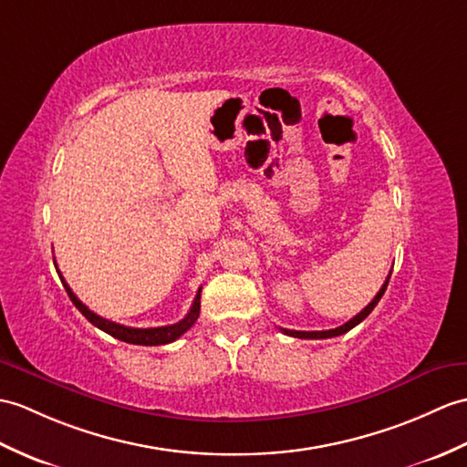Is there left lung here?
<instances>
[{
    "label": "left lung",
    "mask_w": 467,
    "mask_h": 467,
    "mask_svg": "<svg viewBox=\"0 0 467 467\" xmlns=\"http://www.w3.org/2000/svg\"><path fill=\"white\" fill-rule=\"evenodd\" d=\"M389 276H392V273L388 275L386 283L382 285V288H380V290H378V295L374 296V300L370 302V305H368L362 312H358L352 320H348L346 324H342V327H338V328H332V330H320V332H302V330H288V328H280V330H283V332H285V334H288V336H295V338H312V340H317V338H334V336L346 334L348 330H352L354 327H358V324H360V322L368 317V314H370V312L374 310V306L378 305V302H380V298L384 296V292H386V288H388Z\"/></svg>",
    "instance_id": "8db88e82"
}]
</instances>
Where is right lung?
<instances>
[{
    "label": "right lung",
    "mask_w": 467,
    "mask_h": 467,
    "mask_svg": "<svg viewBox=\"0 0 467 467\" xmlns=\"http://www.w3.org/2000/svg\"><path fill=\"white\" fill-rule=\"evenodd\" d=\"M57 273H59V270H57ZM59 278H61L65 290H67V295H69L71 302L75 305V308H78L83 314V317L93 324V327H97V328L107 332V334H111L113 338L123 340L127 344L161 346V344L175 342L179 336H182L184 332H187L192 327L194 322H197L199 312H201V288H199L197 296H194V300H192V306H191L189 314L182 320H179L177 324H171V327H159V328H131V327H123V324H117V322H111V320H107V318H101L99 314L91 312L78 296L73 295V290L69 288L67 283H65V278L61 276V273H59Z\"/></svg>",
    "instance_id": "right-lung-1"
}]
</instances>
